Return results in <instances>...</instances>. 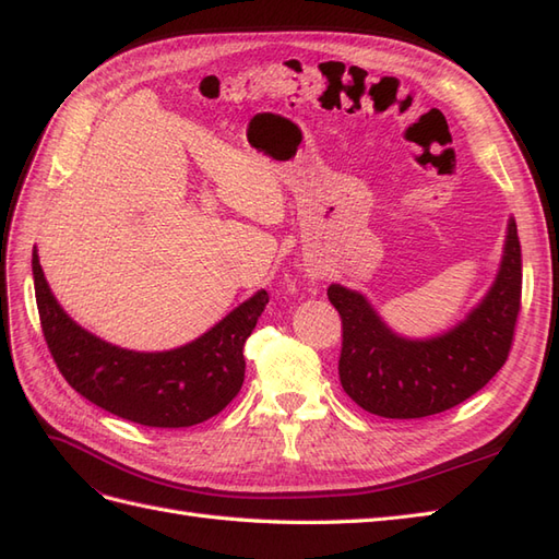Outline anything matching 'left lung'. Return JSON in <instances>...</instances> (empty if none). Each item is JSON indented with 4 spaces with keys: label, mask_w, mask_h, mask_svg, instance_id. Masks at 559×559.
I'll return each mask as SVG.
<instances>
[{
    "label": "left lung",
    "mask_w": 559,
    "mask_h": 559,
    "mask_svg": "<svg viewBox=\"0 0 559 559\" xmlns=\"http://www.w3.org/2000/svg\"><path fill=\"white\" fill-rule=\"evenodd\" d=\"M329 300L343 319L338 373L361 409L385 419H421L460 405L500 371L522 305V248L510 216L498 276L457 326L433 338H405L365 295L341 283Z\"/></svg>",
    "instance_id": "1"
}]
</instances>
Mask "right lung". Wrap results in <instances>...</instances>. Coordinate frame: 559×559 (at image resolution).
Returning a JSON list of instances; mask_svg holds the SVG:
<instances>
[{
  "instance_id": "1",
  "label": "right lung",
  "mask_w": 559,
  "mask_h": 559,
  "mask_svg": "<svg viewBox=\"0 0 559 559\" xmlns=\"http://www.w3.org/2000/svg\"><path fill=\"white\" fill-rule=\"evenodd\" d=\"M35 300L51 357L73 391L116 417L154 428H183L212 419L245 381L242 345L269 302L257 290L200 338L164 353H135L97 338L51 295L33 250Z\"/></svg>"
}]
</instances>
